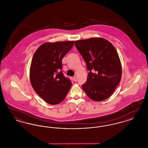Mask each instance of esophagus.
<instances>
[{"label": "esophagus", "instance_id": "esophagus-1", "mask_svg": "<svg viewBox=\"0 0 148 148\" xmlns=\"http://www.w3.org/2000/svg\"><path fill=\"white\" fill-rule=\"evenodd\" d=\"M73 81H74V82H77V77H73Z\"/></svg>", "mask_w": 148, "mask_h": 148}]
</instances>
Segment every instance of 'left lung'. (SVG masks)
Here are the masks:
<instances>
[{"label": "left lung", "instance_id": "8db88e82", "mask_svg": "<svg viewBox=\"0 0 148 148\" xmlns=\"http://www.w3.org/2000/svg\"><path fill=\"white\" fill-rule=\"evenodd\" d=\"M75 45L89 71L82 88L95 101L110 97L119 84L122 69L118 54L113 44L101 38L77 40Z\"/></svg>", "mask_w": 148, "mask_h": 148}]
</instances>
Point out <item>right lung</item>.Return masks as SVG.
Wrapping results in <instances>:
<instances>
[{
	"instance_id": "right-lung-1",
	"label": "right lung",
	"mask_w": 148,
	"mask_h": 148,
	"mask_svg": "<svg viewBox=\"0 0 148 148\" xmlns=\"http://www.w3.org/2000/svg\"><path fill=\"white\" fill-rule=\"evenodd\" d=\"M74 41L47 42L34 54L30 68L33 89L47 103L56 105L65 98L72 83L62 73V59Z\"/></svg>"
}]
</instances>
